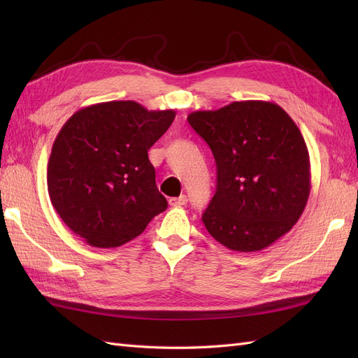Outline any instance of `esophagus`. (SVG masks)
<instances>
[{
    "mask_svg": "<svg viewBox=\"0 0 358 358\" xmlns=\"http://www.w3.org/2000/svg\"><path fill=\"white\" fill-rule=\"evenodd\" d=\"M170 206H185L188 203V197L187 196H179V197H173L169 200Z\"/></svg>",
    "mask_w": 358,
    "mask_h": 358,
    "instance_id": "esophagus-1",
    "label": "esophagus"
}]
</instances>
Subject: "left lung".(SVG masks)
<instances>
[{
    "label": "left lung",
    "mask_w": 358,
    "mask_h": 358,
    "mask_svg": "<svg viewBox=\"0 0 358 358\" xmlns=\"http://www.w3.org/2000/svg\"><path fill=\"white\" fill-rule=\"evenodd\" d=\"M188 122L216 162V192L201 216L213 239L255 252L288 233L310 192L309 152L289 115L248 100L192 112Z\"/></svg>",
    "instance_id": "obj_1"
}]
</instances>
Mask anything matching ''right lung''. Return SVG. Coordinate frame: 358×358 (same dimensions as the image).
I'll return each mask as SVG.
<instances>
[{"label":"right lung","instance_id":"1","mask_svg":"<svg viewBox=\"0 0 358 358\" xmlns=\"http://www.w3.org/2000/svg\"><path fill=\"white\" fill-rule=\"evenodd\" d=\"M175 116L136 101H107L83 107L62 125L49 158L48 191L74 234L95 248H116L167 209L148 150Z\"/></svg>","mask_w":358,"mask_h":358}]
</instances>
